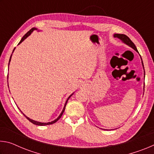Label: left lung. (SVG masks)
<instances>
[{"instance_id": "obj_1", "label": "left lung", "mask_w": 154, "mask_h": 154, "mask_svg": "<svg viewBox=\"0 0 154 154\" xmlns=\"http://www.w3.org/2000/svg\"><path fill=\"white\" fill-rule=\"evenodd\" d=\"M113 36H114V37L118 38L119 39H120V40L122 41V43H124V44H126V45H128V46L130 47V48H131L134 49V50L136 51L137 52V53L139 54V51H138L137 49V48H136V46H135L134 43L132 42V41L130 39V38L128 37V36H127L126 35H124V34H114ZM139 56H140V59H141V62H142L143 68V70H144V65H143V60H142V58H141V56H140V54H139ZM144 77H145V70H144Z\"/></svg>"}]
</instances>
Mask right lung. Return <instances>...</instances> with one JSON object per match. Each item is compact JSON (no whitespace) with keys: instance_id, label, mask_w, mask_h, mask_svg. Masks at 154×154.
<instances>
[{"instance_id":"obj_1","label":"right lung","mask_w":154,"mask_h":154,"mask_svg":"<svg viewBox=\"0 0 154 154\" xmlns=\"http://www.w3.org/2000/svg\"><path fill=\"white\" fill-rule=\"evenodd\" d=\"M34 30H37L38 31V32H39V30H38V28H32V29H31V30H30L29 31H28V32L26 33V35L24 36H23V37H22V39H21V41H20V43H18V45H19V44H20L21 43H22V41H24L25 39H26V38L27 37H28V36H30V34L31 33H32V32H33V31ZM15 48H14V50H13V52H14V50H15ZM13 52H12V54H13ZM11 56H12V54H11V57H10V59H9V63H10V61H11ZM7 78H8V77H7ZM8 87H9V85H8ZM74 94V92L73 93H72V94H71V95H70L69 96V98H67V100H66V103H65V104H64V108H63V109H62V112H61V113H60V116L58 117V118H57L56 119H54V121H52V122H47V123H46V122H37V121H35V120H33V119H30V118H28V117H27L26 116V115L24 113H23V112L22 111H21L20 110V111L21 112H22V114L23 115H24V116L26 117V118L28 119V120H29L30 122H32V124H35V125H38V126H46V125H50V124H54V123H56V122H57V121H58V119H60V118H61V117H62V114H63V113H64V110H65V107H66V103H67V102H68V100H69V99L70 98V97H71V96L72 95V94Z\"/></svg>"}]
</instances>
